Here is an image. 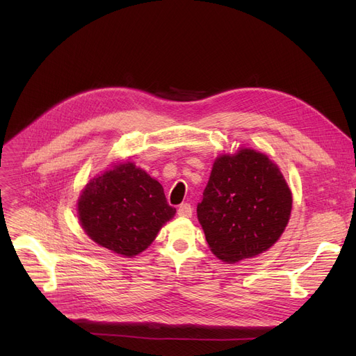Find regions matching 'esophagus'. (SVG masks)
<instances>
[{"label": "esophagus", "mask_w": 356, "mask_h": 356, "mask_svg": "<svg viewBox=\"0 0 356 356\" xmlns=\"http://www.w3.org/2000/svg\"><path fill=\"white\" fill-rule=\"evenodd\" d=\"M179 216H186V218H191L193 213V209L191 207V203H181L179 209H177Z\"/></svg>", "instance_id": "1"}]
</instances>
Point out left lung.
I'll list each match as a JSON object with an SVG mask.
<instances>
[{"mask_svg":"<svg viewBox=\"0 0 356 356\" xmlns=\"http://www.w3.org/2000/svg\"><path fill=\"white\" fill-rule=\"evenodd\" d=\"M291 202L278 167L266 154L242 148L213 163L197 219L212 252L235 263L277 242L290 219Z\"/></svg>","mask_w":356,"mask_h":356,"instance_id":"1","label":"left lung"}]
</instances>
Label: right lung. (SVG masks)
Masks as SVG:
<instances>
[{"mask_svg": "<svg viewBox=\"0 0 356 356\" xmlns=\"http://www.w3.org/2000/svg\"><path fill=\"white\" fill-rule=\"evenodd\" d=\"M81 225L97 244L133 257L154 241L176 209L163 186L133 163L117 164L92 179L78 202Z\"/></svg>", "mask_w": 356, "mask_h": 356, "instance_id": "right-lung-1", "label": "right lung"}]
</instances>
